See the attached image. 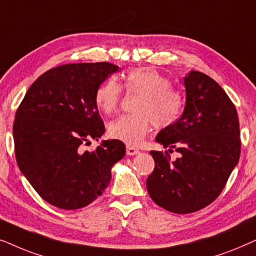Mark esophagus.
<instances>
[{
    "instance_id": "esophagus-1",
    "label": "esophagus",
    "mask_w": 256,
    "mask_h": 256,
    "mask_svg": "<svg viewBox=\"0 0 256 256\" xmlns=\"http://www.w3.org/2000/svg\"><path fill=\"white\" fill-rule=\"evenodd\" d=\"M139 153V150H137L134 146H126V154L128 156H136Z\"/></svg>"
}]
</instances>
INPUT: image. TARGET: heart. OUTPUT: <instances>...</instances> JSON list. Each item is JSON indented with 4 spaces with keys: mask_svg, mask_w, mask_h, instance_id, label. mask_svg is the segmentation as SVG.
Instances as JSON below:
<instances>
[{
    "mask_svg": "<svg viewBox=\"0 0 256 256\" xmlns=\"http://www.w3.org/2000/svg\"><path fill=\"white\" fill-rule=\"evenodd\" d=\"M122 88L130 94H139L134 105V114L122 116L108 124L111 138L137 146L156 128H165L178 120L184 108L182 91L172 86L168 77L151 68L128 71L122 80ZM122 90L114 78H108L94 94V103L102 112L111 114L118 110Z\"/></svg>",
    "mask_w": 256,
    "mask_h": 256,
    "instance_id": "1",
    "label": "heart"
}]
</instances>
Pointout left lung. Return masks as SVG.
<instances>
[{"label": "left lung", "instance_id": "8db88e82", "mask_svg": "<svg viewBox=\"0 0 256 256\" xmlns=\"http://www.w3.org/2000/svg\"><path fill=\"white\" fill-rule=\"evenodd\" d=\"M182 116L162 128L156 140L168 151H151L156 166L146 180L151 199L166 210L188 214L219 196L240 158L238 112L224 88L207 74L190 71L184 78Z\"/></svg>", "mask_w": 256, "mask_h": 256}]
</instances>
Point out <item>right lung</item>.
Segmentation results:
<instances>
[{"mask_svg": "<svg viewBox=\"0 0 256 256\" xmlns=\"http://www.w3.org/2000/svg\"><path fill=\"white\" fill-rule=\"evenodd\" d=\"M118 66L108 62L54 68L26 91L12 126L16 162L37 193L52 206L77 210L96 200L111 180V168L125 156L124 142L103 140L97 88Z\"/></svg>", "mask_w": 256, "mask_h": 256, "instance_id": "add662e5", "label": "right lung"}]
</instances>
